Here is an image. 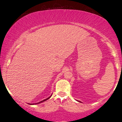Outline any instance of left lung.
Instances as JSON below:
<instances>
[{
    "label": "left lung",
    "instance_id": "obj_1",
    "mask_svg": "<svg viewBox=\"0 0 122 122\" xmlns=\"http://www.w3.org/2000/svg\"><path fill=\"white\" fill-rule=\"evenodd\" d=\"M78 102H80V103H82V102H81L80 101H79V100H78Z\"/></svg>",
    "mask_w": 122,
    "mask_h": 122
}]
</instances>
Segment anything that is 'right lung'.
Segmentation results:
<instances>
[{"label":"right lung","instance_id":"right-lung-1","mask_svg":"<svg viewBox=\"0 0 122 122\" xmlns=\"http://www.w3.org/2000/svg\"><path fill=\"white\" fill-rule=\"evenodd\" d=\"M52 96V94H51V96H50L49 97H47V99H44V100H42V101H41L40 102H38V103H33V104H31H31H30V103H29V104H30V105H34V104H40V103H42V102H45V101H46V100H48L49 99H50V97H51V96Z\"/></svg>","mask_w":122,"mask_h":122}]
</instances>
